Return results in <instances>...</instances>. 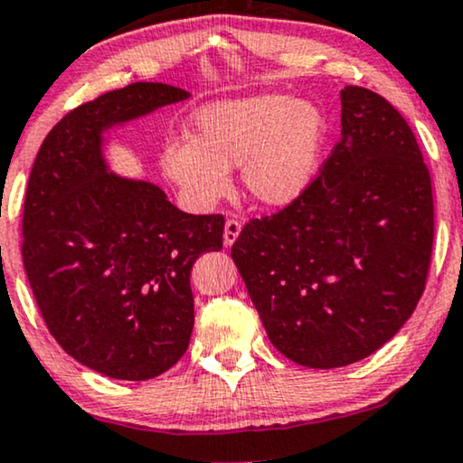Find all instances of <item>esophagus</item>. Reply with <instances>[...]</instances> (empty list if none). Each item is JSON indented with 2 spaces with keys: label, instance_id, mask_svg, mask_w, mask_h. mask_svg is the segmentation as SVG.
Listing matches in <instances>:
<instances>
[{
  "label": "esophagus",
  "instance_id": "obj_1",
  "mask_svg": "<svg viewBox=\"0 0 463 463\" xmlns=\"http://www.w3.org/2000/svg\"><path fill=\"white\" fill-rule=\"evenodd\" d=\"M239 232H241V222H237L235 218L226 220V224H224V245L226 248H231V245L237 241Z\"/></svg>",
  "mask_w": 463,
  "mask_h": 463
}]
</instances>
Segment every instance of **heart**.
<instances>
[{"instance_id":"1","label":"heart","mask_w":463,"mask_h":463,"mask_svg":"<svg viewBox=\"0 0 463 463\" xmlns=\"http://www.w3.org/2000/svg\"><path fill=\"white\" fill-rule=\"evenodd\" d=\"M329 119L318 104L288 93L220 100L192 119L190 140H168L164 175L194 209H207L228 192V168L241 166L251 201L282 209L297 203L320 171Z\"/></svg>"}]
</instances>
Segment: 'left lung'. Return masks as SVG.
Listing matches in <instances>:
<instances>
[{"mask_svg": "<svg viewBox=\"0 0 463 463\" xmlns=\"http://www.w3.org/2000/svg\"><path fill=\"white\" fill-rule=\"evenodd\" d=\"M342 138L299 201L250 220L231 256L275 348L314 370L389 342L425 290L431 179L406 119L365 87L342 93Z\"/></svg>", "mask_w": 463, "mask_h": 463, "instance_id": "8db88e82", "label": "left lung"}]
</instances>
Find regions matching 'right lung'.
I'll list each match as a JSON object with an SVG mask.
<instances>
[{"instance_id":"add662e5","label":"right lung","mask_w":463,"mask_h":463,"mask_svg":"<svg viewBox=\"0 0 463 463\" xmlns=\"http://www.w3.org/2000/svg\"><path fill=\"white\" fill-rule=\"evenodd\" d=\"M190 93L132 83L46 134L23 209V265L51 335L90 370L149 380L188 350L192 265L222 250L224 218L179 212L162 188L110 171L104 134Z\"/></svg>"}]
</instances>
